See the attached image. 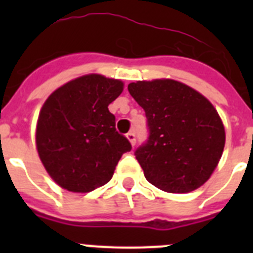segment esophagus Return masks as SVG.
<instances>
[{"instance_id": "1", "label": "esophagus", "mask_w": 253, "mask_h": 253, "mask_svg": "<svg viewBox=\"0 0 253 253\" xmlns=\"http://www.w3.org/2000/svg\"><path fill=\"white\" fill-rule=\"evenodd\" d=\"M126 138H128L129 142L131 143V146H134L135 142H137V139H135V133H134V131H129V133L126 134Z\"/></svg>"}]
</instances>
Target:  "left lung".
<instances>
[{
    "instance_id": "obj_1",
    "label": "left lung",
    "mask_w": 253,
    "mask_h": 253,
    "mask_svg": "<svg viewBox=\"0 0 253 253\" xmlns=\"http://www.w3.org/2000/svg\"><path fill=\"white\" fill-rule=\"evenodd\" d=\"M128 90L146 111L148 139L134 154L148 182L173 194L204 185L225 143L223 123L209 100L173 80L131 82Z\"/></svg>"
}]
</instances>
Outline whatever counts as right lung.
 <instances>
[{
	"label": "right lung",
	"instance_id": "1",
	"mask_svg": "<svg viewBox=\"0 0 253 253\" xmlns=\"http://www.w3.org/2000/svg\"><path fill=\"white\" fill-rule=\"evenodd\" d=\"M123 82L86 75L49 96L39 114L37 148L50 177L73 193H90L111 180L131 144L116 131L109 104Z\"/></svg>",
	"mask_w": 253,
	"mask_h": 253
}]
</instances>
